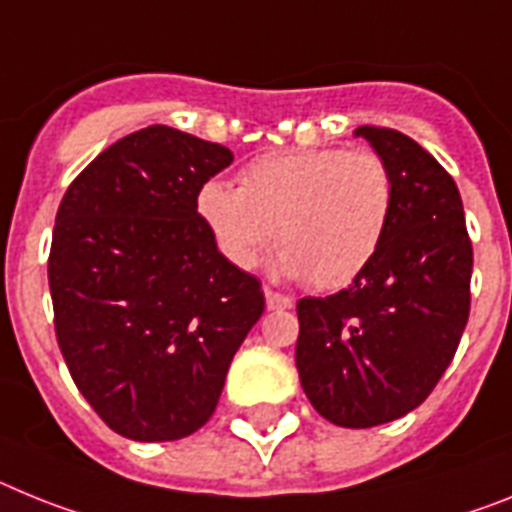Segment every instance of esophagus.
Masks as SVG:
<instances>
[{
	"label": "esophagus",
	"instance_id": "obj_1",
	"mask_svg": "<svg viewBox=\"0 0 512 512\" xmlns=\"http://www.w3.org/2000/svg\"><path fill=\"white\" fill-rule=\"evenodd\" d=\"M265 304H268V309H291L293 301L291 296H286V293L265 288Z\"/></svg>",
	"mask_w": 512,
	"mask_h": 512
}]
</instances>
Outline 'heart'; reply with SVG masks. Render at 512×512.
<instances>
[{
    "mask_svg": "<svg viewBox=\"0 0 512 512\" xmlns=\"http://www.w3.org/2000/svg\"><path fill=\"white\" fill-rule=\"evenodd\" d=\"M195 208L237 268H255L278 237L281 273L330 291L353 283L379 252L394 177L371 149L270 151L244 164L239 188L203 182Z\"/></svg>",
    "mask_w": 512,
    "mask_h": 512,
    "instance_id": "heart-1",
    "label": "heart"
}]
</instances>
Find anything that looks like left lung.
I'll use <instances>...</instances> for the list:
<instances>
[{"mask_svg": "<svg viewBox=\"0 0 512 512\" xmlns=\"http://www.w3.org/2000/svg\"><path fill=\"white\" fill-rule=\"evenodd\" d=\"M394 177L379 252L348 288L301 299L296 368L340 428H373L420 407L453 361L471 304V239L453 177L394 128L361 126Z\"/></svg>", "mask_w": 512, "mask_h": 512, "instance_id": "1", "label": "left lung"}]
</instances>
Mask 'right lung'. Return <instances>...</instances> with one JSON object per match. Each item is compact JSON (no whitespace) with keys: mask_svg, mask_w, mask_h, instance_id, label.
Segmentation results:
<instances>
[{"mask_svg":"<svg viewBox=\"0 0 512 512\" xmlns=\"http://www.w3.org/2000/svg\"><path fill=\"white\" fill-rule=\"evenodd\" d=\"M231 162L226 146L149 126L97 154L61 198L56 340L82 397L131 441L203 428L265 309L260 281L221 255L195 208Z\"/></svg>","mask_w":512,"mask_h":512,"instance_id":"add662e5","label":"right lung"}]
</instances>
